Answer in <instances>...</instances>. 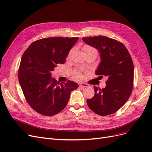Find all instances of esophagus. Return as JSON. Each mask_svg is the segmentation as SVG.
Wrapping results in <instances>:
<instances>
[{"mask_svg":"<svg viewBox=\"0 0 152 152\" xmlns=\"http://www.w3.org/2000/svg\"><path fill=\"white\" fill-rule=\"evenodd\" d=\"M79 86L81 88H85V87H88L89 85L86 84V83H79Z\"/></svg>","mask_w":152,"mask_h":152,"instance_id":"34e87169","label":"esophagus"}]
</instances>
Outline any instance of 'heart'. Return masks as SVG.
<instances>
[{
  "label": "heart",
  "mask_w": 152,
  "mask_h": 152,
  "mask_svg": "<svg viewBox=\"0 0 152 152\" xmlns=\"http://www.w3.org/2000/svg\"><path fill=\"white\" fill-rule=\"evenodd\" d=\"M90 50H96L94 48H93L92 47H91L90 45H85L84 47H83V51H84L85 53L88 51H90ZM72 53V50H71L69 51V53H68L67 58H70V57L71 56ZM74 76L76 78H77V79H80L81 77V73L80 71H76L75 72Z\"/></svg>",
  "instance_id": "1"
}]
</instances>
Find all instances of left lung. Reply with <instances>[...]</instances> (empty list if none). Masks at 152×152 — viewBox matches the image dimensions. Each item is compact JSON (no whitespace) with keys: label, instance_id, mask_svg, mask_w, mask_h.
Returning <instances> with one entry per match:
<instances>
[{"label":"left lung","instance_id":"8db88e82","mask_svg":"<svg viewBox=\"0 0 152 152\" xmlns=\"http://www.w3.org/2000/svg\"><path fill=\"white\" fill-rule=\"evenodd\" d=\"M82 39L100 52L101 62L96 75L108 77L105 88L99 90L94 86L95 95L87 99V105L98 115L114 114L125 104L133 91L134 66L130 53L123 43L105 36Z\"/></svg>","mask_w":152,"mask_h":152}]
</instances>
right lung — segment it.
Masks as SVG:
<instances>
[{
    "mask_svg": "<svg viewBox=\"0 0 152 152\" xmlns=\"http://www.w3.org/2000/svg\"><path fill=\"white\" fill-rule=\"evenodd\" d=\"M79 37H49L33 42L24 52L18 69V79L24 98L38 113L52 116L66 107L76 83L57 82L51 71L64 64Z\"/></svg>",
    "mask_w": 152,
    "mask_h": 152,
    "instance_id": "add662e5",
    "label": "right lung"
}]
</instances>
